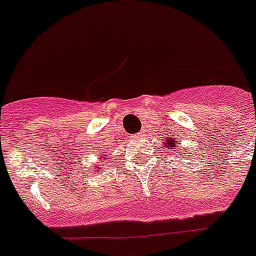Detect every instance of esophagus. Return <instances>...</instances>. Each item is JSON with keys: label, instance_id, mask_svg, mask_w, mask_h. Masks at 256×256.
Masks as SVG:
<instances>
[{"label": "esophagus", "instance_id": "34e87169", "mask_svg": "<svg viewBox=\"0 0 256 256\" xmlns=\"http://www.w3.org/2000/svg\"><path fill=\"white\" fill-rule=\"evenodd\" d=\"M142 134L143 132H138V136H142Z\"/></svg>", "mask_w": 256, "mask_h": 256}]
</instances>
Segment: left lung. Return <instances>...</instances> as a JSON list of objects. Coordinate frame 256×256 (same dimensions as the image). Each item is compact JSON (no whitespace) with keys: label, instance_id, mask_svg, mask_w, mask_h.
I'll list each match as a JSON object with an SVG mask.
<instances>
[{"label":"left lung","instance_id":"left-lung-1","mask_svg":"<svg viewBox=\"0 0 256 256\" xmlns=\"http://www.w3.org/2000/svg\"><path fill=\"white\" fill-rule=\"evenodd\" d=\"M176 140H178V138H176V136H172V135H170V136H164L163 142L167 148H172L174 150V152H175V155H178V148H182V147L178 146V143L176 142ZM180 158H182V154H180Z\"/></svg>","mask_w":256,"mask_h":256}]
</instances>
